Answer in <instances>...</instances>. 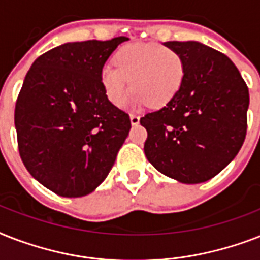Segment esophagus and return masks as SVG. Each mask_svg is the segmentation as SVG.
Masks as SVG:
<instances>
[{
    "instance_id": "34e87169",
    "label": "esophagus",
    "mask_w": 260,
    "mask_h": 260,
    "mask_svg": "<svg viewBox=\"0 0 260 260\" xmlns=\"http://www.w3.org/2000/svg\"><path fill=\"white\" fill-rule=\"evenodd\" d=\"M129 118H131V124H132V125H138L139 121H140V117H139L138 114H131Z\"/></svg>"
}]
</instances>
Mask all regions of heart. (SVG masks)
I'll list each match as a JSON object with an SVG mask.
<instances>
[{
    "instance_id": "1",
    "label": "heart",
    "mask_w": 260,
    "mask_h": 260,
    "mask_svg": "<svg viewBox=\"0 0 260 260\" xmlns=\"http://www.w3.org/2000/svg\"><path fill=\"white\" fill-rule=\"evenodd\" d=\"M113 64L102 67L100 82L106 98L116 106L121 105L129 86L134 89L131 105H165L178 93L185 75L181 55L156 43L126 44L114 54Z\"/></svg>"
}]
</instances>
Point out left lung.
<instances>
[{
    "instance_id": "obj_1",
    "label": "left lung",
    "mask_w": 260,
    "mask_h": 260,
    "mask_svg": "<svg viewBox=\"0 0 260 260\" xmlns=\"http://www.w3.org/2000/svg\"><path fill=\"white\" fill-rule=\"evenodd\" d=\"M181 55L185 75L178 93L147 113L148 162L182 183H201L225 169L247 134L250 94L226 55L198 42H166Z\"/></svg>"
}]
</instances>
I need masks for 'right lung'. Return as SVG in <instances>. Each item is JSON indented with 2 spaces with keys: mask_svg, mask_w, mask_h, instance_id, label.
I'll return each mask as SVG.
<instances>
[{
  "mask_svg": "<svg viewBox=\"0 0 260 260\" xmlns=\"http://www.w3.org/2000/svg\"><path fill=\"white\" fill-rule=\"evenodd\" d=\"M128 38L66 43L40 55L16 101L18 152L32 177L62 197L104 182L131 129L128 113L106 98L100 74Z\"/></svg>",
  "mask_w": 260,
  "mask_h": 260,
  "instance_id": "add662e5",
  "label": "right lung"
}]
</instances>
